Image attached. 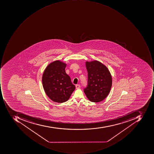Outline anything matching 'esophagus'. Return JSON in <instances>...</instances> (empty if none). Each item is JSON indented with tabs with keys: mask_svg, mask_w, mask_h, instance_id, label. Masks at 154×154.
<instances>
[{
	"mask_svg": "<svg viewBox=\"0 0 154 154\" xmlns=\"http://www.w3.org/2000/svg\"><path fill=\"white\" fill-rule=\"evenodd\" d=\"M75 87L76 88L79 89V88H81V85H76Z\"/></svg>",
	"mask_w": 154,
	"mask_h": 154,
	"instance_id": "esophagus-1",
	"label": "esophagus"
}]
</instances>
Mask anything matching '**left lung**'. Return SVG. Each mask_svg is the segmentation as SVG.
<instances>
[{
  "mask_svg": "<svg viewBox=\"0 0 154 154\" xmlns=\"http://www.w3.org/2000/svg\"><path fill=\"white\" fill-rule=\"evenodd\" d=\"M85 65L88 82L84 89L85 94L90 101H101L107 96L112 88L111 73L106 66L97 60L87 61Z\"/></svg>",
  "mask_w": 154,
  "mask_h": 154,
  "instance_id": "1",
  "label": "left lung"
}]
</instances>
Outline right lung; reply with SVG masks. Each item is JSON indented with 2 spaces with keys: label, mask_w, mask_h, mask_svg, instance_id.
Listing matches in <instances>:
<instances>
[{
  "label": "right lung",
  "mask_w": 154,
  "mask_h": 154,
  "mask_svg": "<svg viewBox=\"0 0 154 154\" xmlns=\"http://www.w3.org/2000/svg\"><path fill=\"white\" fill-rule=\"evenodd\" d=\"M66 64L60 60L49 64L43 72L42 83L43 89L49 99L55 102H65L68 100L75 86L66 74Z\"/></svg>",
  "instance_id": "1"
}]
</instances>
